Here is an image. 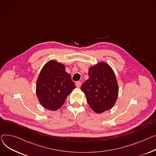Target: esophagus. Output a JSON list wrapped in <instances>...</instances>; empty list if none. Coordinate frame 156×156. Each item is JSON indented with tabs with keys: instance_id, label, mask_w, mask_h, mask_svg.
Returning a JSON list of instances; mask_svg holds the SVG:
<instances>
[{
	"instance_id": "1",
	"label": "esophagus",
	"mask_w": 156,
	"mask_h": 156,
	"mask_svg": "<svg viewBox=\"0 0 156 156\" xmlns=\"http://www.w3.org/2000/svg\"><path fill=\"white\" fill-rule=\"evenodd\" d=\"M76 87L77 88H79L80 87V86H81V82L80 81H77L76 83Z\"/></svg>"
}]
</instances>
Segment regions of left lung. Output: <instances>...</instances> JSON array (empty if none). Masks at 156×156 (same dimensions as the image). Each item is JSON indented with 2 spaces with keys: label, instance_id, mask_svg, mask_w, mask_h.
<instances>
[{
  "label": "left lung",
  "instance_id": "left-lung-1",
  "mask_svg": "<svg viewBox=\"0 0 156 156\" xmlns=\"http://www.w3.org/2000/svg\"><path fill=\"white\" fill-rule=\"evenodd\" d=\"M89 79L81 86L90 108L102 113L113 108L118 95V86L113 69L99 62L89 69Z\"/></svg>",
  "mask_w": 156,
  "mask_h": 156
}]
</instances>
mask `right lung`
<instances>
[{
	"label": "right lung",
	"instance_id": "right-lung-1",
	"mask_svg": "<svg viewBox=\"0 0 156 156\" xmlns=\"http://www.w3.org/2000/svg\"><path fill=\"white\" fill-rule=\"evenodd\" d=\"M75 88L74 82L66 72L65 66L50 60L42 68L36 80V93L44 108L56 111Z\"/></svg>",
	"mask_w": 156,
	"mask_h": 156
}]
</instances>
